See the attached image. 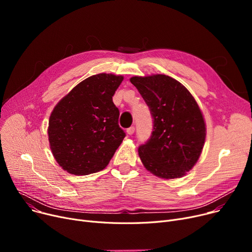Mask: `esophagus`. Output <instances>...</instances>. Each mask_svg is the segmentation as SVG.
<instances>
[{"label":"esophagus","instance_id":"obj_1","mask_svg":"<svg viewBox=\"0 0 252 252\" xmlns=\"http://www.w3.org/2000/svg\"><path fill=\"white\" fill-rule=\"evenodd\" d=\"M126 133H127L129 136L133 135V134L135 133V126H130V127H128V128L126 129Z\"/></svg>","mask_w":252,"mask_h":252}]
</instances>
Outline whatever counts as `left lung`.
Returning a JSON list of instances; mask_svg holds the SVG:
<instances>
[{"label": "left lung", "instance_id": "left-lung-1", "mask_svg": "<svg viewBox=\"0 0 252 252\" xmlns=\"http://www.w3.org/2000/svg\"><path fill=\"white\" fill-rule=\"evenodd\" d=\"M153 117L150 139L139 147L143 165L162 179H177L193 168L202 152L206 126L191 93L165 74L129 78Z\"/></svg>", "mask_w": 252, "mask_h": 252}]
</instances>
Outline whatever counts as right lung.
I'll use <instances>...</instances> for the list:
<instances>
[{
    "label": "right lung",
    "mask_w": 252,
    "mask_h": 252,
    "mask_svg": "<svg viewBox=\"0 0 252 252\" xmlns=\"http://www.w3.org/2000/svg\"><path fill=\"white\" fill-rule=\"evenodd\" d=\"M123 75L99 73L75 86L53 109L48 126L50 148L67 173L87 176L108 165L126 137L118 126L112 97Z\"/></svg>",
    "instance_id": "obj_1"
}]
</instances>
